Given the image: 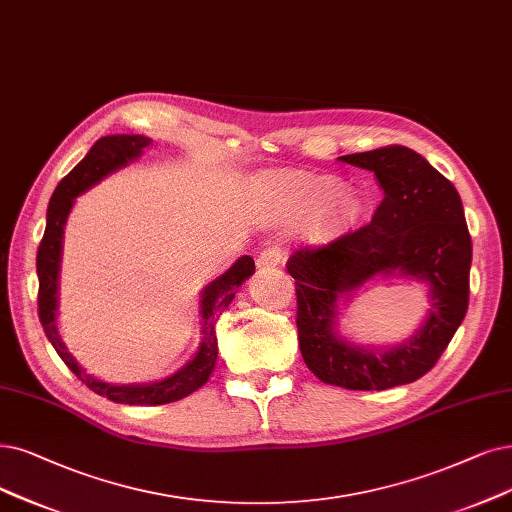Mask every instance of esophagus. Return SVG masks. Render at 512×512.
Returning <instances> with one entry per match:
<instances>
[{"label":"esophagus","mask_w":512,"mask_h":512,"mask_svg":"<svg viewBox=\"0 0 512 512\" xmlns=\"http://www.w3.org/2000/svg\"><path fill=\"white\" fill-rule=\"evenodd\" d=\"M281 260H283V250L279 248V245H267V248H262L256 256V264L262 269L277 267Z\"/></svg>","instance_id":"34e87169"}]
</instances>
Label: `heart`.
I'll return each instance as SVG.
<instances>
[{
	"label": "heart",
	"mask_w": 512,
	"mask_h": 512,
	"mask_svg": "<svg viewBox=\"0 0 512 512\" xmlns=\"http://www.w3.org/2000/svg\"><path fill=\"white\" fill-rule=\"evenodd\" d=\"M340 189L338 178L306 172H275L260 180V193L273 203L281 218L314 216L309 227L313 237L332 235L359 214V197Z\"/></svg>",
	"instance_id": "heart-1"
}]
</instances>
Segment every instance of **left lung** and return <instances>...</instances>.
Segmentation results:
<instances>
[{"label": "left lung", "instance_id": "obj_1", "mask_svg": "<svg viewBox=\"0 0 512 512\" xmlns=\"http://www.w3.org/2000/svg\"><path fill=\"white\" fill-rule=\"evenodd\" d=\"M372 170L384 191L372 222L330 243L298 248L285 269L296 281V327L304 363L323 382L384 391L431 372L468 309L473 241L456 187L416 151L388 145L340 157ZM432 285L421 332L393 350H363L333 332L335 302L380 272Z\"/></svg>", "mask_w": 512, "mask_h": 512}]
</instances>
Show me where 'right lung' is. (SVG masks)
I'll list each match as a JSON object with an SVG mask.
<instances>
[{
    "label": "right lung",
    "instance_id": "obj_1",
    "mask_svg": "<svg viewBox=\"0 0 512 512\" xmlns=\"http://www.w3.org/2000/svg\"><path fill=\"white\" fill-rule=\"evenodd\" d=\"M153 147V140L140 134H117V136H102L96 140V145L90 153L81 159L77 166L58 182L54 189L48 214H46V231L37 248V279H39V292H37V309L39 321L44 325V332L52 346L56 349L58 357L67 363L69 370L84 382L90 391L100 397H107L115 403H128V405H163L172 403L182 397L191 395L199 386L208 382L216 357H218V344H216V321L227 309L239 285L254 273V260L250 256H241L233 267L212 281L201 296V344L199 351L189 365L182 367L174 376L155 382V384H130V386H115L100 382L88 376L77 361L69 355L67 346L63 344L56 330V292H58V269H60V250H63V227L67 216L71 212L73 199L90 189L100 178H105L113 170L126 166L128 161L140 157L145 151Z\"/></svg>",
    "mask_w": 512,
    "mask_h": 512
}]
</instances>
